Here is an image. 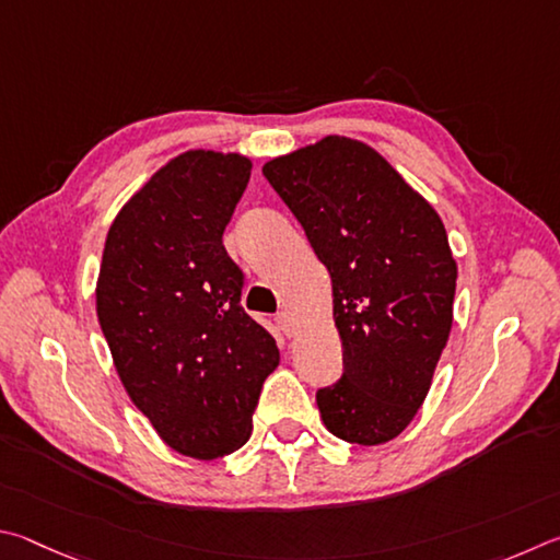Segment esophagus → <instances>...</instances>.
<instances>
[{
    "instance_id": "1",
    "label": "esophagus",
    "mask_w": 560,
    "mask_h": 560,
    "mask_svg": "<svg viewBox=\"0 0 560 560\" xmlns=\"http://www.w3.org/2000/svg\"><path fill=\"white\" fill-rule=\"evenodd\" d=\"M275 322H278V327H280V331L285 337H295L298 335L300 325H298V319L290 315V312H278V317H275Z\"/></svg>"
}]
</instances>
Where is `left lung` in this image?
<instances>
[{
	"label": "left lung",
	"instance_id": "1",
	"mask_svg": "<svg viewBox=\"0 0 560 560\" xmlns=\"http://www.w3.org/2000/svg\"><path fill=\"white\" fill-rule=\"evenodd\" d=\"M331 278L345 374L317 390L331 435L384 445L416 418L453 329L457 262L438 211L341 135L262 164Z\"/></svg>",
	"mask_w": 560,
	"mask_h": 560
}]
</instances>
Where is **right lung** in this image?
Listing matches in <instances>:
<instances>
[{"instance_id": "obj_1", "label": "right lung", "mask_w": 560, "mask_h": 560, "mask_svg": "<svg viewBox=\"0 0 560 560\" xmlns=\"http://www.w3.org/2000/svg\"><path fill=\"white\" fill-rule=\"evenodd\" d=\"M250 166L213 150L166 162L115 215L95 285L127 396L196 459L248 443L262 381L280 364L270 331L241 307L243 272L223 248Z\"/></svg>"}]
</instances>
